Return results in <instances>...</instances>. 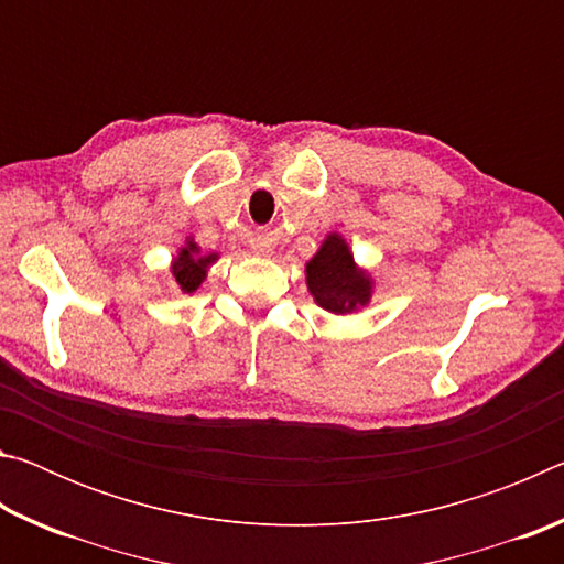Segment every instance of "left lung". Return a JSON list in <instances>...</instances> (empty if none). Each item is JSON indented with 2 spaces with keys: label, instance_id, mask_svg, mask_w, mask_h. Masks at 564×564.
I'll use <instances>...</instances> for the list:
<instances>
[{
  "label": "left lung",
  "instance_id": "left-lung-1",
  "mask_svg": "<svg viewBox=\"0 0 564 564\" xmlns=\"http://www.w3.org/2000/svg\"><path fill=\"white\" fill-rule=\"evenodd\" d=\"M305 281L321 308L338 316L370 301V279L352 261L348 243L338 234H330L305 265Z\"/></svg>",
  "mask_w": 564,
  "mask_h": 564
}]
</instances>
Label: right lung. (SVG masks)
<instances>
[{
  "mask_svg": "<svg viewBox=\"0 0 564 564\" xmlns=\"http://www.w3.org/2000/svg\"><path fill=\"white\" fill-rule=\"evenodd\" d=\"M214 261H216V253L198 256V246L194 241H188L178 251V256L174 259V265H171V273H174L178 289L184 293H194L198 285H202V281L206 279L208 263H214Z\"/></svg>",
  "mask_w": 564,
  "mask_h": 564,
  "instance_id": "1",
  "label": "right lung"
}]
</instances>
